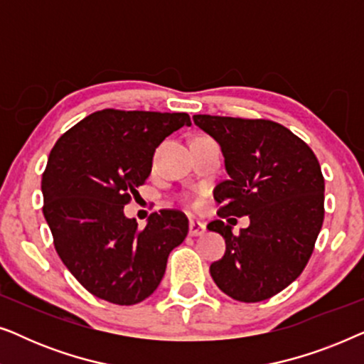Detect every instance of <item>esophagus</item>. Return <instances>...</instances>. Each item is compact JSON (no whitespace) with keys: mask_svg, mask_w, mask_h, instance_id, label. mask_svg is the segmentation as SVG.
Wrapping results in <instances>:
<instances>
[{"mask_svg":"<svg viewBox=\"0 0 364 364\" xmlns=\"http://www.w3.org/2000/svg\"><path fill=\"white\" fill-rule=\"evenodd\" d=\"M205 233V223L198 220L188 222V235L191 237H200Z\"/></svg>","mask_w":364,"mask_h":364,"instance_id":"1","label":"esophagus"}]
</instances>
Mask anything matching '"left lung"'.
I'll use <instances>...</instances> for the list:
<instances>
[{
  "label": "left lung",
  "mask_w": 364,
  "mask_h": 364,
  "mask_svg": "<svg viewBox=\"0 0 364 364\" xmlns=\"http://www.w3.org/2000/svg\"><path fill=\"white\" fill-rule=\"evenodd\" d=\"M193 122L213 137L225 159L227 181L213 197L218 215H248L235 235L230 225H207L225 238V255L210 265L217 287L243 303L277 295L310 260L325 217V181L310 147L291 131L265 119L198 114Z\"/></svg>",
  "instance_id": "left-lung-1"
}]
</instances>
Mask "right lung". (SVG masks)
Segmentation results:
<instances>
[{"instance_id":"right-lung-1","label":"right lung","mask_w":364,"mask_h":364,"mask_svg":"<svg viewBox=\"0 0 364 364\" xmlns=\"http://www.w3.org/2000/svg\"><path fill=\"white\" fill-rule=\"evenodd\" d=\"M191 124L186 112L104 109L53 147L41 181L43 213L59 258L94 296L116 305L146 300L168 253L187 237L182 212H154L141 230L124 205L151 176L164 139Z\"/></svg>"}]
</instances>
